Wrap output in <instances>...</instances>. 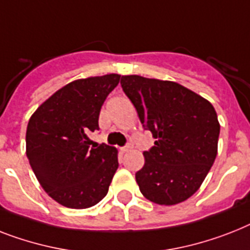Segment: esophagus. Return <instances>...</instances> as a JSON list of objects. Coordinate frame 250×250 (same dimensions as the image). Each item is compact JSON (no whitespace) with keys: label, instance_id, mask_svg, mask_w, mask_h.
Returning a JSON list of instances; mask_svg holds the SVG:
<instances>
[{"label":"esophagus","instance_id":"obj_1","mask_svg":"<svg viewBox=\"0 0 250 250\" xmlns=\"http://www.w3.org/2000/svg\"><path fill=\"white\" fill-rule=\"evenodd\" d=\"M129 149H131V145L123 146V147H121V151H122V153H127V151H128Z\"/></svg>","mask_w":250,"mask_h":250}]
</instances>
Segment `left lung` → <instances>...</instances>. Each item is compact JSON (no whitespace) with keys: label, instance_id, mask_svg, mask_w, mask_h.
<instances>
[{"label":"left lung","instance_id":"left-lung-1","mask_svg":"<svg viewBox=\"0 0 250 250\" xmlns=\"http://www.w3.org/2000/svg\"><path fill=\"white\" fill-rule=\"evenodd\" d=\"M122 88L157 141L136 172L150 202L173 206L198 191L217 155L220 123L204 97L171 81L122 76Z\"/></svg>","mask_w":250,"mask_h":250}]
</instances>
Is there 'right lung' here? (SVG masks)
I'll return each mask as SVG.
<instances>
[{
  "label": "right lung",
  "mask_w": 250,
  "mask_h": 250,
  "mask_svg": "<svg viewBox=\"0 0 250 250\" xmlns=\"http://www.w3.org/2000/svg\"><path fill=\"white\" fill-rule=\"evenodd\" d=\"M119 74L77 79L48 97L26 127V157L43 190L68 208L84 209L104 199L118 168V150L92 144L99 115Z\"/></svg>",
  "instance_id": "1"
}]
</instances>
